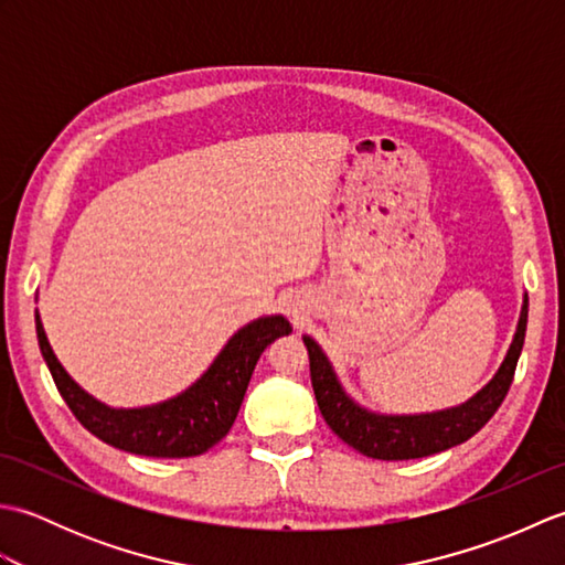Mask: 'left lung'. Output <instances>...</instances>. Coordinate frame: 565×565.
Here are the masks:
<instances>
[{
	"instance_id": "1",
	"label": "left lung",
	"mask_w": 565,
	"mask_h": 565,
	"mask_svg": "<svg viewBox=\"0 0 565 565\" xmlns=\"http://www.w3.org/2000/svg\"><path fill=\"white\" fill-rule=\"evenodd\" d=\"M526 313H530V301L524 298L518 332H514L510 352L493 381L463 405L427 415L366 413L364 407L347 398L320 347L310 338H303L310 359V383H313L320 413L334 435L359 454L369 456V459L407 461L451 449L456 444L471 439L505 401L514 379V369H518V359L522 354Z\"/></svg>"
}]
</instances>
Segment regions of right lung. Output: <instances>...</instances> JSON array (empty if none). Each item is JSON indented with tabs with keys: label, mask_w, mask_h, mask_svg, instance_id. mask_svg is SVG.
<instances>
[{
	"label": "right lung",
	"mask_w": 565,
	"mask_h": 565,
	"mask_svg": "<svg viewBox=\"0 0 565 565\" xmlns=\"http://www.w3.org/2000/svg\"><path fill=\"white\" fill-rule=\"evenodd\" d=\"M289 332V320L281 316L249 322L233 334L206 374L177 398L150 407H134V411H114V407L94 401L67 376V371L60 366L51 344H47L41 318L35 316L41 354L72 415L94 437L111 447L140 456H158V459L199 456L218 444L235 423L262 352L276 338Z\"/></svg>",
	"instance_id": "add662e5"
}]
</instances>
